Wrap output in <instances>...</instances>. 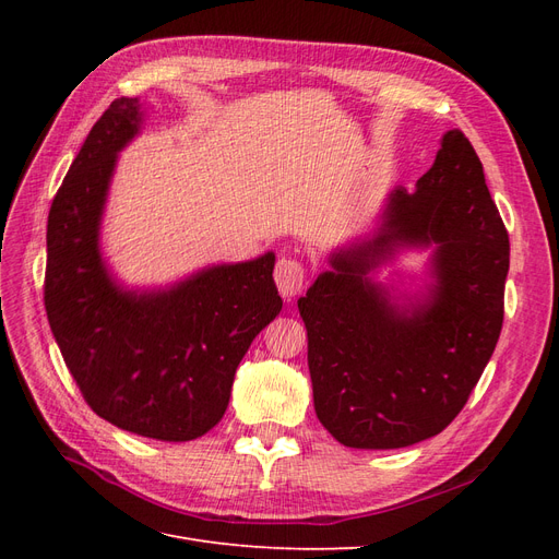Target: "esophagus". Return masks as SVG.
<instances>
[{
  "label": "esophagus",
  "instance_id": "esophagus-1",
  "mask_svg": "<svg viewBox=\"0 0 559 559\" xmlns=\"http://www.w3.org/2000/svg\"><path fill=\"white\" fill-rule=\"evenodd\" d=\"M275 282L280 294L286 300H292L306 286V267L296 259H280L275 265Z\"/></svg>",
  "mask_w": 559,
  "mask_h": 559
}]
</instances>
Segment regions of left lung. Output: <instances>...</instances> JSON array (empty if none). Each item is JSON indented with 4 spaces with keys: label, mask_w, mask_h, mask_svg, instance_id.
I'll list each match as a JSON object with an SVG mask.
<instances>
[{
    "label": "left lung",
    "mask_w": 559,
    "mask_h": 559,
    "mask_svg": "<svg viewBox=\"0 0 559 559\" xmlns=\"http://www.w3.org/2000/svg\"><path fill=\"white\" fill-rule=\"evenodd\" d=\"M411 246L435 247V282L399 307L367 273ZM509 257L483 163L450 130L415 191L389 193L373 238L333 251L298 298L314 411L337 443L405 448L460 415L499 341Z\"/></svg>",
    "instance_id": "1"
}]
</instances>
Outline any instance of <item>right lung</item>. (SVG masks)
Returning a JSON list of instances; mask_svg holds the SVG:
<instances>
[{
    "mask_svg": "<svg viewBox=\"0 0 559 559\" xmlns=\"http://www.w3.org/2000/svg\"><path fill=\"white\" fill-rule=\"evenodd\" d=\"M138 97H118L88 132L46 228L44 306L83 399L114 427L193 441L224 417L253 337L282 310L275 253L200 270L170 289L132 292L99 253L116 156L140 132Z\"/></svg>",
    "mask_w": 559,
    "mask_h": 559,
    "instance_id": "obj_1",
    "label": "right lung"
}]
</instances>
